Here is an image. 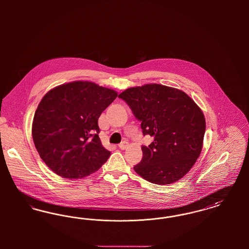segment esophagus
Instances as JSON below:
<instances>
[{"label":"esophagus","mask_w":249,"mask_h":249,"mask_svg":"<svg viewBox=\"0 0 249 249\" xmlns=\"http://www.w3.org/2000/svg\"><path fill=\"white\" fill-rule=\"evenodd\" d=\"M127 146H128V142H125V141H124V142H120L119 144V148H120V149H122V150H123V149H126V148H127Z\"/></svg>","instance_id":"esophagus-1"}]
</instances>
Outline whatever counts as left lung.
<instances>
[{
    "label": "left lung",
    "mask_w": 249,
    "mask_h": 249,
    "mask_svg": "<svg viewBox=\"0 0 249 249\" xmlns=\"http://www.w3.org/2000/svg\"><path fill=\"white\" fill-rule=\"evenodd\" d=\"M119 97L141 121L143 135L154 138L142 145V160L134 171L158 185L187 175L202 149L205 119L201 108L184 91L160 84L130 88Z\"/></svg>",
    "instance_id": "obj_1"
}]
</instances>
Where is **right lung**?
<instances>
[{
  "label": "right lung",
  "instance_id": "obj_1",
  "mask_svg": "<svg viewBox=\"0 0 249 249\" xmlns=\"http://www.w3.org/2000/svg\"><path fill=\"white\" fill-rule=\"evenodd\" d=\"M118 92L89 81L50 89L36 109L32 134L43 161L59 177L80 179L98 171L110 151L98 135V119Z\"/></svg>",
  "mask_w": 249,
  "mask_h": 249
}]
</instances>
